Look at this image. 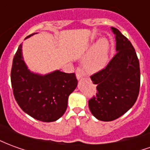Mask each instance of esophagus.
<instances>
[{"label": "esophagus", "mask_w": 150, "mask_h": 150, "mask_svg": "<svg viewBox=\"0 0 150 150\" xmlns=\"http://www.w3.org/2000/svg\"><path fill=\"white\" fill-rule=\"evenodd\" d=\"M75 74H76V78H77L78 80L81 79H83V77L86 76V74H85L84 72L83 71V70H81L80 68H77Z\"/></svg>", "instance_id": "esophagus-1"}]
</instances>
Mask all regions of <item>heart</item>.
<instances>
[{
	"instance_id": "obj_1",
	"label": "heart",
	"mask_w": 150,
	"mask_h": 150,
	"mask_svg": "<svg viewBox=\"0 0 150 150\" xmlns=\"http://www.w3.org/2000/svg\"><path fill=\"white\" fill-rule=\"evenodd\" d=\"M110 43L106 38H100L93 44L90 54L84 59L83 67L90 73H97L105 68L108 62Z\"/></svg>"
}]
</instances>
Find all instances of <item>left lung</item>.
Listing matches in <instances>:
<instances>
[{
  "instance_id": "left-lung-1",
  "label": "left lung",
  "mask_w": 150,
  "mask_h": 150,
  "mask_svg": "<svg viewBox=\"0 0 150 150\" xmlns=\"http://www.w3.org/2000/svg\"><path fill=\"white\" fill-rule=\"evenodd\" d=\"M116 55L105 69L91 79L97 93L88 101L91 114L99 120L112 121L133 106L140 89V65L133 46L116 28Z\"/></svg>"
}]
</instances>
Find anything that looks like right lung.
Returning a JSON list of instances; mask_svg holds the SVG:
<instances>
[{
	"label": "right lung",
	"mask_w": 150,
	"mask_h": 150,
	"mask_svg": "<svg viewBox=\"0 0 150 150\" xmlns=\"http://www.w3.org/2000/svg\"><path fill=\"white\" fill-rule=\"evenodd\" d=\"M11 83L15 100L25 112L40 121L52 122L65 113L69 96L78 81L75 73L60 70L46 75L31 71L25 62L21 44L13 60Z\"/></svg>",
	"instance_id": "obj_1"
}]
</instances>
